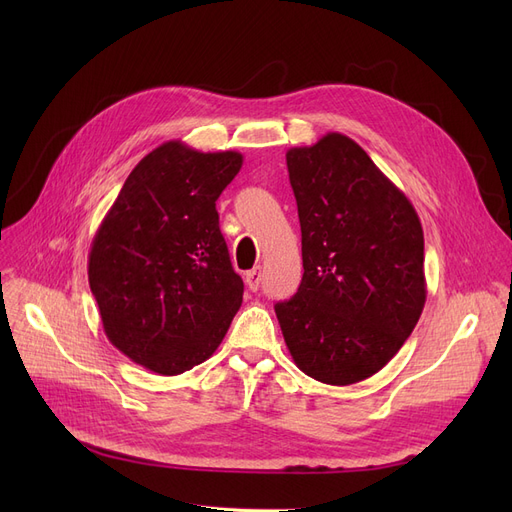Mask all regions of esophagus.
Listing matches in <instances>:
<instances>
[{
	"label": "esophagus",
	"instance_id": "34e87169",
	"mask_svg": "<svg viewBox=\"0 0 512 512\" xmlns=\"http://www.w3.org/2000/svg\"><path fill=\"white\" fill-rule=\"evenodd\" d=\"M245 282H247L249 290H253V292H255V290H259V284H261V267H255V270L247 272Z\"/></svg>",
	"mask_w": 512,
	"mask_h": 512
}]
</instances>
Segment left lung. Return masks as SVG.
<instances>
[{"mask_svg": "<svg viewBox=\"0 0 512 512\" xmlns=\"http://www.w3.org/2000/svg\"><path fill=\"white\" fill-rule=\"evenodd\" d=\"M299 207L303 280L276 305L288 351L309 378L357 384L415 330L427 286L423 228L409 197L346 134L286 153Z\"/></svg>", "mask_w": 512, "mask_h": 512, "instance_id": "8db88e82", "label": "left lung"}]
</instances>
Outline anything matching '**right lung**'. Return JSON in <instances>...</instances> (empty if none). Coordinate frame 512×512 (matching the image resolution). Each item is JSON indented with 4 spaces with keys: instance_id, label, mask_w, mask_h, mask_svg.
Wrapping results in <instances>:
<instances>
[{
    "instance_id": "obj_1",
    "label": "right lung",
    "mask_w": 512,
    "mask_h": 512,
    "mask_svg": "<svg viewBox=\"0 0 512 512\" xmlns=\"http://www.w3.org/2000/svg\"><path fill=\"white\" fill-rule=\"evenodd\" d=\"M238 151L168 141L147 153L99 224L89 286L103 332L130 361L178 375L207 361L242 303L215 201Z\"/></svg>"
}]
</instances>
